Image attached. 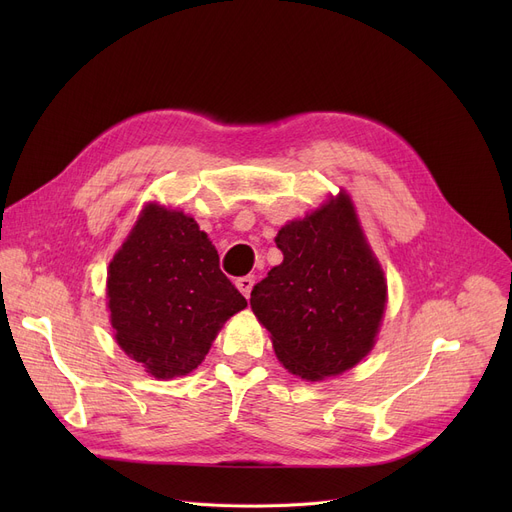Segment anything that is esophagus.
Returning <instances> with one entry per match:
<instances>
[{"label":"esophagus","mask_w":512,"mask_h":512,"mask_svg":"<svg viewBox=\"0 0 512 512\" xmlns=\"http://www.w3.org/2000/svg\"><path fill=\"white\" fill-rule=\"evenodd\" d=\"M253 284H255V276H242V278H238L236 280V288L245 294V297L249 299V294H251V290H253Z\"/></svg>","instance_id":"obj_1"}]
</instances>
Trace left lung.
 I'll return each mask as SVG.
<instances>
[{
	"label": "left lung",
	"instance_id": "left-lung-1",
	"mask_svg": "<svg viewBox=\"0 0 512 512\" xmlns=\"http://www.w3.org/2000/svg\"><path fill=\"white\" fill-rule=\"evenodd\" d=\"M284 261L253 286L251 309L278 361L303 380L355 367L375 344L386 278L344 191L276 236Z\"/></svg>",
	"mask_w": 512,
	"mask_h": 512
}]
</instances>
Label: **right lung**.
<instances>
[{
    "label": "right lung",
    "instance_id": "obj_1",
    "mask_svg": "<svg viewBox=\"0 0 512 512\" xmlns=\"http://www.w3.org/2000/svg\"><path fill=\"white\" fill-rule=\"evenodd\" d=\"M107 307L122 351L153 378L172 380L201 365L247 299L191 215L149 203L110 261Z\"/></svg>",
    "mask_w": 512,
    "mask_h": 512
}]
</instances>
